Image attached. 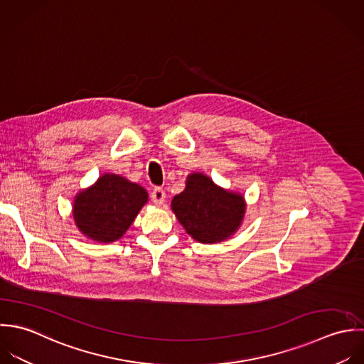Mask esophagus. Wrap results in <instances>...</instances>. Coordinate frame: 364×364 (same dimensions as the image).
I'll return each mask as SVG.
<instances>
[{
  "label": "esophagus",
  "mask_w": 364,
  "mask_h": 364,
  "mask_svg": "<svg viewBox=\"0 0 364 364\" xmlns=\"http://www.w3.org/2000/svg\"><path fill=\"white\" fill-rule=\"evenodd\" d=\"M151 201L154 203V204H157V205H160V204H163L164 203V198H166V193H164V190L163 188H160V187H154L153 188V191H151Z\"/></svg>",
  "instance_id": "1"
}]
</instances>
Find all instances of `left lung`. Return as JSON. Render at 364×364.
<instances>
[{
	"instance_id": "left-lung-1",
	"label": "left lung",
	"mask_w": 364,
	"mask_h": 364,
	"mask_svg": "<svg viewBox=\"0 0 364 364\" xmlns=\"http://www.w3.org/2000/svg\"><path fill=\"white\" fill-rule=\"evenodd\" d=\"M171 208L188 235L201 243L229 237L245 214L242 196L217 187L204 174H190L187 187L171 201Z\"/></svg>"
}]
</instances>
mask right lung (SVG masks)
<instances>
[{
    "mask_svg": "<svg viewBox=\"0 0 364 364\" xmlns=\"http://www.w3.org/2000/svg\"><path fill=\"white\" fill-rule=\"evenodd\" d=\"M147 201L141 186L115 174H104L74 201L78 229L98 242H114L131 226Z\"/></svg>",
    "mask_w": 364,
    "mask_h": 364,
    "instance_id": "obj_1",
    "label": "right lung"
}]
</instances>
